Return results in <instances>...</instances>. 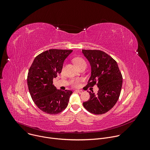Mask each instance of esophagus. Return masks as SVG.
Segmentation results:
<instances>
[{
	"label": "esophagus",
	"instance_id": "esophagus-1",
	"mask_svg": "<svg viewBox=\"0 0 150 150\" xmlns=\"http://www.w3.org/2000/svg\"><path fill=\"white\" fill-rule=\"evenodd\" d=\"M75 91L76 92V93H79V94H82V93H83V91H82V90H75Z\"/></svg>",
	"mask_w": 150,
	"mask_h": 150
}]
</instances>
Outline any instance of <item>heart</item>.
Wrapping results in <instances>:
<instances>
[{"instance_id": "obj_1", "label": "heart", "mask_w": 150, "mask_h": 150, "mask_svg": "<svg viewBox=\"0 0 150 150\" xmlns=\"http://www.w3.org/2000/svg\"><path fill=\"white\" fill-rule=\"evenodd\" d=\"M74 62L78 68H81L82 66L87 65L86 62H85V60L82 57H76L75 59H74ZM81 81V79H74L71 81V85L74 87H79V83Z\"/></svg>"}]
</instances>
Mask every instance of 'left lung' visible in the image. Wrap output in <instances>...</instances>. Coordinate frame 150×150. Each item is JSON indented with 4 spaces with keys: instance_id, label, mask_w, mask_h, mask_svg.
I'll return each instance as SVG.
<instances>
[{
    "instance_id": "left-lung-1",
    "label": "left lung",
    "mask_w": 150,
    "mask_h": 150,
    "mask_svg": "<svg viewBox=\"0 0 150 150\" xmlns=\"http://www.w3.org/2000/svg\"><path fill=\"white\" fill-rule=\"evenodd\" d=\"M91 67V75L87 87L97 85V94L90 91V97L83 103L84 108L94 115L109 111L117 101L122 86V75L115 59L98 50H82Z\"/></svg>"
}]
</instances>
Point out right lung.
Returning a JSON list of instances; mask_svg holds the SVG:
<instances>
[{"instance_id":"obj_1","label":"right lung","mask_w":150,"mask_h":150,"mask_svg":"<svg viewBox=\"0 0 150 150\" xmlns=\"http://www.w3.org/2000/svg\"><path fill=\"white\" fill-rule=\"evenodd\" d=\"M72 51L46 50L35 57L29 69L27 84L31 97L38 108L45 113L58 114L68 104L72 91L57 90L53 79L61 73L64 60Z\"/></svg>"}]
</instances>
